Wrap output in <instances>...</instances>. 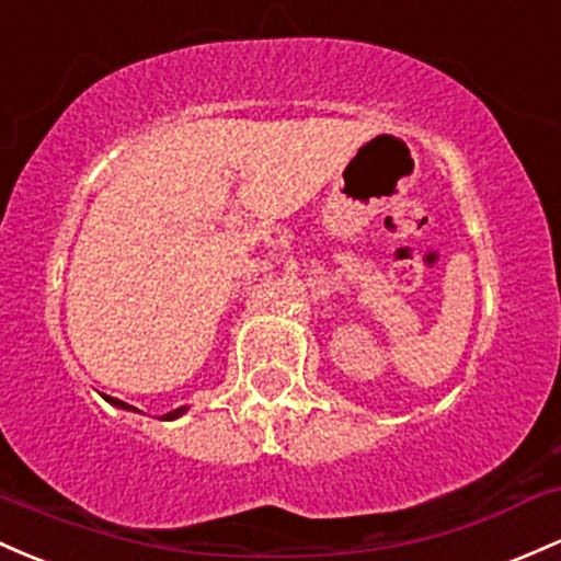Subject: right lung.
I'll list each match as a JSON object with an SVG mask.
<instances>
[{"instance_id":"right-lung-1","label":"right lung","mask_w":561,"mask_h":561,"mask_svg":"<svg viewBox=\"0 0 561 561\" xmlns=\"http://www.w3.org/2000/svg\"><path fill=\"white\" fill-rule=\"evenodd\" d=\"M103 399H106L108 404H114V408H119V410H127V412H138L133 408V404H127V402H122V399H114V397H106V393H103ZM188 408H178V410H172V412H168V415H162V421H175V417H181L183 412H186Z\"/></svg>"}]
</instances>
